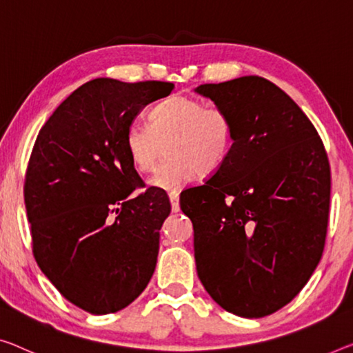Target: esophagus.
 Listing matches in <instances>:
<instances>
[{"label":"esophagus","instance_id":"34e87169","mask_svg":"<svg viewBox=\"0 0 353 353\" xmlns=\"http://www.w3.org/2000/svg\"><path fill=\"white\" fill-rule=\"evenodd\" d=\"M169 199H170V205H172V211H180V194L176 191L169 192Z\"/></svg>","mask_w":353,"mask_h":353}]
</instances>
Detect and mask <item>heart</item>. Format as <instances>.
<instances>
[{"mask_svg":"<svg viewBox=\"0 0 353 353\" xmlns=\"http://www.w3.org/2000/svg\"><path fill=\"white\" fill-rule=\"evenodd\" d=\"M151 126L132 123L124 145L139 172H151L165 143L169 156L151 176L156 188L176 189L194 175L210 176L224 164L233 145V121L218 105L191 96H172L151 112Z\"/></svg>","mask_w":353,"mask_h":353,"instance_id":"heart-1","label":"heart"}]
</instances>
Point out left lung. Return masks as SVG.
<instances>
[{"label":"left lung","instance_id":"left-lung-1","mask_svg":"<svg viewBox=\"0 0 353 353\" xmlns=\"http://www.w3.org/2000/svg\"><path fill=\"white\" fill-rule=\"evenodd\" d=\"M229 113L233 145L214 175L180 195L205 290L240 317L290 303L321 262L330 213L322 139L279 86L259 75L195 88Z\"/></svg>","mask_w":353,"mask_h":353}]
</instances>
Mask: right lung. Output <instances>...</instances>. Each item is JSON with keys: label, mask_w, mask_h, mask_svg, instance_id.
Returning <instances> with one entry per match:
<instances>
[{"label": "right lung", "mask_w": 353, "mask_h": 353, "mask_svg": "<svg viewBox=\"0 0 353 353\" xmlns=\"http://www.w3.org/2000/svg\"><path fill=\"white\" fill-rule=\"evenodd\" d=\"M175 88L170 82H86L42 126L25 176L32 254L59 294L96 316L126 307L148 285L165 191L148 188L124 137L134 118Z\"/></svg>", "instance_id": "right-lung-1"}]
</instances>
